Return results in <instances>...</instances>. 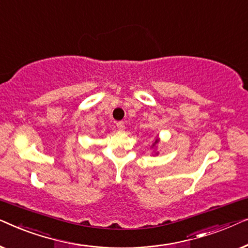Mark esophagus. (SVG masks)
Returning <instances> with one entry per match:
<instances>
[{
	"label": "esophagus",
	"instance_id": "34e87169",
	"mask_svg": "<svg viewBox=\"0 0 248 248\" xmlns=\"http://www.w3.org/2000/svg\"><path fill=\"white\" fill-rule=\"evenodd\" d=\"M116 126L120 131H123L125 128V125H124V122H117L116 123Z\"/></svg>",
	"mask_w": 248,
	"mask_h": 248
}]
</instances>
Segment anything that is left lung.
Listing matches in <instances>:
<instances>
[{
  "label": "left lung",
  "instance_id": "obj_1",
  "mask_svg": "<svg viewBox=\"0 0 248 248\" xmlns=\"http://www.w3.org/2000/svg\"><path fill=\"white\" fill-rule=\"evenodd\" d=\"M158 143V140H155V143L154 144H152V148H154V147H155V144H157Z\"/></svg>",
  "mask_w": 248,
  "mask_h": 248
}]
</instances>
